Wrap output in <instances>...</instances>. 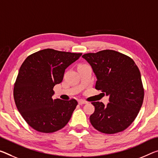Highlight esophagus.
I'll return each mask as SVG.
<instances>
[{
    "label": "esophagus",
    "mask_w": 158,
    "mask_h": 158,
    "mask_svg": "<svg viewBox=\"0 0 158 158\" xmlns=\"http://www.w3.org/2000/svg\"><path fill=\"white\" fill-rule=\"evenodd\" d=\"M78 102H79V105H84V104L87 103V102L86 101H84V100H80V101H79Z\"/></svg>",
    "instance_id": "esophagus-1"
}]
</instances>
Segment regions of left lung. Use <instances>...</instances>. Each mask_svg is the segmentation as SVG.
I'll list each match as a JSON object with an SVG mask.
<instances>
[{
  "mask_svg": "<svg viewBox=\"0 0 158 158\" xmlns=\"http://www.w3.org/2000/svg\"><path fill=\"white\" fill-rule=\"evenodd\" d=\"M97 81L96 89L109 96L107 106L92 102L95 111L90 116L92 126L103 134L121 132L139 114L144 98L141 73L131 57L113 50L84 54Z\"/></svg>",
  "mask_w": 158,
  "mask_h": 158,
  "instance_id": "8db88e82",
  "label": "left lung"
}]
</instances>
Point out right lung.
Masks as SVG:
<instances>
[{"label": "right lung", "instance_id": "obj_1", "mask_svg": "<svg viewBox=\"0 0 158 158\" xmlns=\"http://www.w3.org/2000/svg\"><path fill=\"white\" fill-rule=\"evenodd\" d=\"M81 55L46 48L30 55L22 64L14 84V100L22 117L36 131L52 133L68 123L78 102L74 98L53 99V87Z\"/></svg>", "mask_w": 158, "mask_h": 158}]
</instances>
